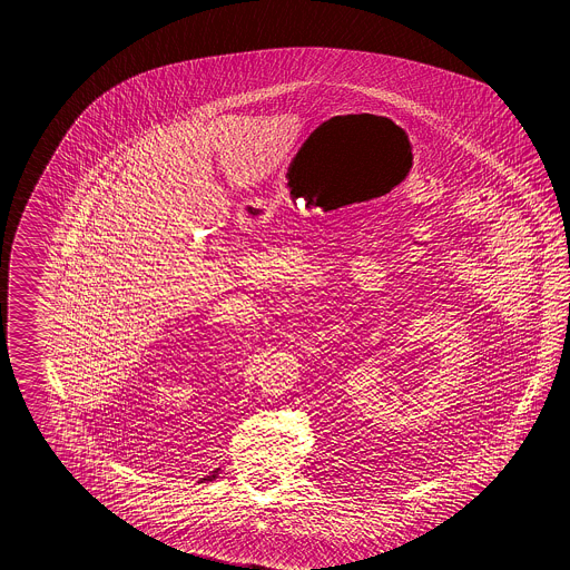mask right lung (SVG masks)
<instances>
[{
    "instance_id": "right-lung-1",
    "label": "right lung",
    "mask_w": 570,
    "mask_h": 570,
    "mask_svg": "<svg viewBox=\"0 0 570 570\" xmlns=\"http://www.w3.org/2000/svg\"><path fill=\"white\" fill-rule=\"evenodd\" d=\"M215 474H217V470H215V472H213V476H207V479H215Z\"/></svg>"
}]
</instances>
